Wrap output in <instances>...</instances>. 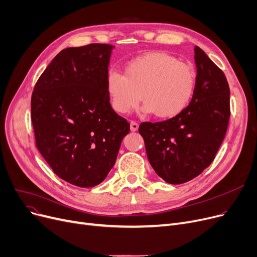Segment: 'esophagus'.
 <instances>
[{"mask_svg":"<svg viewBox=\"0 0 257 257\" xmlns=\"http://www.w3.org/2000/svg\"><path fill=\"white\" fill-rule=\"evenodd\" d=\"M138 127H139V124L137 123V122H135V121H131V131H132V132H136V131H138Z\"/></svg>","mask_w":257,"mask_h":257,"instance_id":"1","label":"esophagus"}]
</instances>
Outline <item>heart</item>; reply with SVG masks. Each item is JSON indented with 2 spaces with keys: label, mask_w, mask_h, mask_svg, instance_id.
<instances>
[{
  "label": "heart",
  "mask_w": 257,
  "mask_h": 257,
  "mask_svg": "<svg viewBox=\"0 0 257 257\" xmlns=\"http://www.w3.org/2000/svg\"><path fill=\"white\" fill-rule=\"evenodd\" d=\"M106 92L114 111L126 115L142 100V112L158 118H172L189 105L197 78L192 68L162 52H151L132 59L124 75L107 72Z\"/></svg>",
  "instance_id": "1"
}]
</instances>
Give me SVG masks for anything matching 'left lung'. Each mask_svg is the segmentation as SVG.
Masks as SVG:
<instances>
[{"instance_id":"8db88e82","label":"left lung","mask_w":257,"mask_h":257,"mask_svg":"<svg viewBox=\"0 0 257 257\" xmlns=\"http://www.w3.org/2000/svg\"><path fill=\"white\" fill-rule=\"evenodd\" d=\"M197 85L189 105L161 122H142L149 161L169 184L198 177L214 160L229 123L230 90L223 71L198 46L194 47Z\"/></svg>"}]
</instances>
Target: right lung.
<instances>
[{"instance_id": "obj_1", "label": "right lung", "mask_w": 257, "mask_h": 257, "mask_svg": "<svg viewBox=\"0 0 257 257\" xmlns=\"http://www.w3.org/2000/svg\"><path fill=\"white\" fill-rule=\"evenodd\" d=\"M113 48L90 44L64 49L32 92L36 148L56 176L78 187L96 186L106 178L130 132L106 92Z\"/></svg>"}]
</instances>
